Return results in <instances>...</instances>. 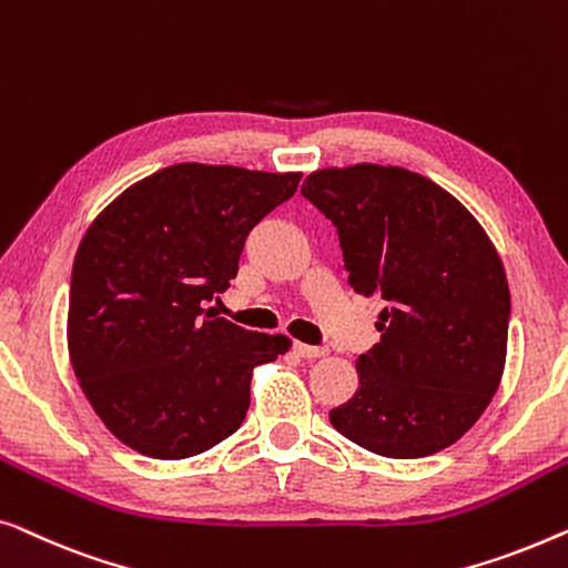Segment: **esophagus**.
Wrapping results in <instances>:
<instances>
[{
  "mask_svg": "<svg viewBox=\"0 0 568 568\" xmlns=\"http://www.w3.org/2000/svg\"><path fill=\"white\" fill-rule=\"evenodd\" d=\"M295 353H298L301 357H306V361H316V357L329 355V349L316 347V345H295Z\"/></svg>",
  "mask_w": 568,
  "mask_h": 568,
  "instance_id": "1",
  "label": "esophagus"
}]
</instances>
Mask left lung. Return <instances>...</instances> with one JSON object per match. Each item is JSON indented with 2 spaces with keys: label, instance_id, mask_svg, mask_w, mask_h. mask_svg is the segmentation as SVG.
Masks as SVG:
<instances>
[{
  "label": "left lung",
  "instance_id": "obj_1",
  "mask_svg": "<svg viewBox=\"0 0 568 568\" xmlns=\"http://www.w3.org/2000/svg\"><path fill=\"white\" fill-rule=\"evenodd\" d=\"M301 195L334 223L349 285L383 301L381 342L332 427L386 458H425L460 440L497 394L509 285L497 246L466 205L404 166L311 172Z\"/></svg>",
  "mask_w": 568,
  "mask_h": 568
}]
</instances>
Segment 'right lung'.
<instances>
[{
  "mask_svg": "<svg viewBox=\"0 0 568 568\" xmlns=\"http://www.w3.org/2000/svg\"><path fill=\"white\" fill-rule=\"evenodd\" d=\"M301 172L172 164L90 223L71 270L69 361L118 440L159 460L234 435L252 371L291 339L203 308L236 277L244 239L295 193Z\"/></svg>",
  "mask_w": 568,
  "mask_h": 568,
  "instance_id": "add662e5",
  "label": "right lung"
}]
</instances>
